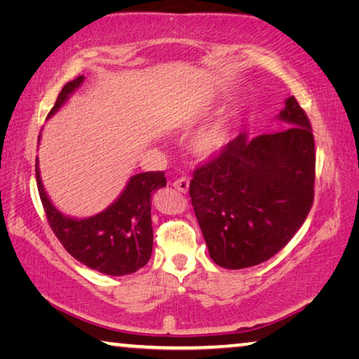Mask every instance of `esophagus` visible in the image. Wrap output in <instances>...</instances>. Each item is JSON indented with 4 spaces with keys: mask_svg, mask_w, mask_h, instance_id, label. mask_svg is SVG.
I'll list each match as a JSON object with an SVG mask.
<instances>
[{
    "mask_svg": "<svg viewBox=\"0 0 359 359\" xmlns=\"http://www.w3.org/2000/svg\"><path fill=\"white\" fill-rule=\"evenodd\" d=\"M173 187L176 191H180V192H186L189 191V178H186V176H183V178H180V180H176L175 183H173Z\"/></svg>",
    "mask_w": 359,
    "mask_h": 359,
    "instance_id": "1",
    "label": "esophagus"
}]
</instances>
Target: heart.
Returning <instances> with one entry per match:
<instances>
[{
  "mask_svg": "<svg viewBox=\"0 0 359 359\" xmlns=\"http://www.w3.org/2000/svg\"><path fill=\"white\" fill-rule=\"evenodd\" d=\"M231 141V117L229 114H218L217 117L203 123L189 141L192 156L198 161H210L223 152Z\"/></svg>",
  "mask_w": 359,
  "mask_h": 359,
  "instance_id": "1",
  "label": "heart"
}]
</instances>
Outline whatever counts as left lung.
Segmentation results:
<instances>
[{
	"mask_svg": "<svg viewBox=\"0 0 359 359\" xmlns=\"http://www.w3.org/2000/svg\"><path fill=\"white\" fill-rule=\"evenodd\" d=\"M284 130L234 137L194 172L189 196L212 260L255 266L276 255L305 222L314 198V137L297 99L278 115Z\"/></svg>",
	"mask_w": 359,
	"mask_h": 359,
	"instance_id": "obj_1",
	"label": "left lung"
}]
</instances>
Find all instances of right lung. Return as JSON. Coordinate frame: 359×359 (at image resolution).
Wrapping results in <instances>:
<instances>
[{
    "label": "right lung",
    "mask_w": 359,
    "mask_h": 359,
    "mask_svg": "<svg viewBox=\"0 0 359 359\" xmlns=\"http://www.w3.org/2000/svg\"><path fill=\"white\" fill-rule=\"evenodd\" d=\"M83 80V75L76 76L62 88L48 118L67 102ZM35 172L49 226L72 257L88 268L109 276L131 274L149 262L154 239L152 194L167 186L163 172L133 175L117 201L110 203L106 210L88 218L67 217L57 210L43 187L38 158Z\"/></svg>",
    "instance_id": "obj_1"
}]
</instances>
